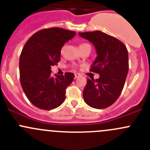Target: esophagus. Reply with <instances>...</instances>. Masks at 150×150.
Listing matches in <instances>:
<instances>
[{
	"mask_svg": "<svg viewBox=\"0 0 150 150\" xmlns=\"http://www.w3.org/2000/svg\"><path fill=\"white\" fill-rule=\"evenodd\" d=\"M79 76H80V74H78V73L76 74V73H75V79H76V78H78Z\"/></svg>",
	"mask_w": 150,
	"mask_h": 150,
	"instance_id": "34e87169",
	"label": "esophagus"
}]
</instances>
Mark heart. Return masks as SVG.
<instances>
[{"label": "heart", "instance_id": "1", "mask_svg": "<svg viewBox=\"0 0 150 150\" xmlns=\"http://www.w3.org/2000/svg\"><path fill=\"white\" fill-rule=\"evenodd\" d=\"M83 44H85V43H83ZM81 45H83V44H81ZM62 50H63V48H62Z\"/></svg>", "mask_w": 150, "mask_h": 150}]
</instances>
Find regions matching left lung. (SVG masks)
<instances>
[{
	"label": "left lung",
	"instance_id": "obj_1",
	"mask_svg": "<svg viewBox=\"0 0 150 150\" xmlns=\"http://www.w3.org/2000/svg\"><path fill=\"white\" fill-rule=\"evenodd\" d=\"M96 48V59L90 71L99 74V78L87 80L83 96L85 102L96 109L111 106L118 99L128 72V54L125 45L115 38L96 30L79 33Z\"/></svg>",
	"mask_w": 150,
	"mask_h": 150
}]
</instances>
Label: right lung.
<instances>
[{
	"mask_svg": "<svg viewBox=\"0 0 150 150\" xmlns=\"http://www.w3.org/2000/svg\"><path fill=\"white\" fill-rule=\"evenodd\" d=\"M76 33L59 28L43 29L25 43L19 58L20 83L30 102L41 110H50L65 100L66 88L75 75H51V67L60 61L61 49Z\"/></svg>",
	"mask_w": 150,
	"mask_h": 150,
	"instance_id": "1",
	"label": "right lung"
}]
</instances>
